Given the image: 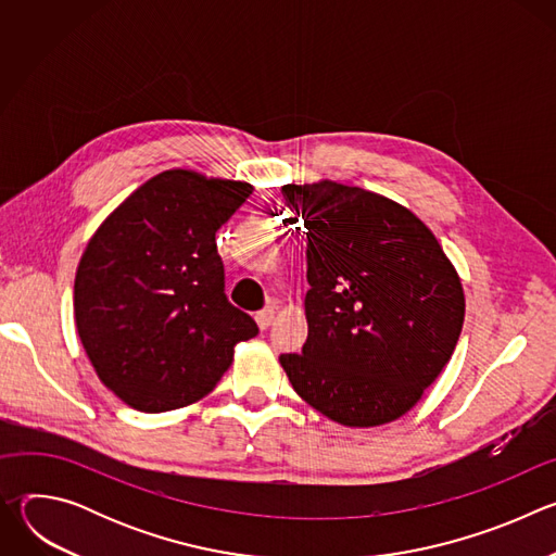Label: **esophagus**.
<instances>
[{"mask_svg":"<svg viewBox=\"0 0 556 556\" xmlns=\"http://www.w3.org/2000/svg\"><path fill=\"white\" fill-rule=\"evenodd\" d=\"M255 319H257V326H260L262 330H268V328H270V324H273V319H275V307H273V305H268V307L260 309Z\"/></svg>","mask_w":556,"mask_h":556,"instance_id":"1","label":"esophagus"}]
</instances>
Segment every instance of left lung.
<instances>
[{
  "label": "left lung",
  "mask_w": 556,
  "mask_h": 556,
  "mask_svg": "<svg viewBox=\"0 0 556 556\" xmlns=\"http://www.w3.org/2000/svg\"><path fill=\"white\" fill-rule=\"evenodd\" d=\"M281 193L305 228L309 283L307 339L301 354L279 356L290 384L345 427L401 418L457 345L455 268L433 232L382 195L337 182Z\"/></svg>",
  "instance_id": "1"
}]
</instances>
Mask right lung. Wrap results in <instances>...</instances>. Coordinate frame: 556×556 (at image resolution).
<instances>
[{"instance_id":"right-lung-1","label":"right lung","mask_w":556,"mask_h":556,"mask_svg":"<svg viewBox=\"0 0 556 556\" xmlns=\"http://www.w3.org/2000/svg\"><path fill=\"white\" fill-rule=\"evenodd\" d=\"M253 187L172 169L138 187L94 232L74 279V319L99 374L138 412L206 395L253 339L224 292L215 232Z\"/></svg>"}]
</instances>
